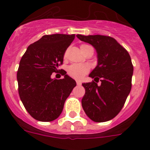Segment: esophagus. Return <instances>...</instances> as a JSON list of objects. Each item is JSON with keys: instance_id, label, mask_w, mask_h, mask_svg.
I'll return each instance as SVG.
<instances>
[{"instance_id": "1", "label": "esophagus", "mask_w": 150, "mask_h": 150, "mask_svg": "<svg viewBox=\"0 0 150 150\" xmlns=\"http://www.w3.org/2000/svg\"><path fill=\"white\" fill-rule=\"evenodd\" d=\"M76 85H77V86H81L82 83L80 81H76Z\"/></svg>"}]
</instances>
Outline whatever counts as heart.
I'll return each instance as SVG.
<instances>
[{"label": "heart", "instance_id": "obj_1", "mask_svg": "<svg viewBox=\"0 0 150 150\" xmlns=\"http://www.w3.org/2000/svg\"><path fill=\"white\" fill-rule=\"evenodd\" d=\"M88 46V45H82L80 50ZM89 71V66L86 64H72L67 67V74L71 77L75 79H82Z\"/></svg>", "mask_w": 150, "mask_h": 150}]
</instances>
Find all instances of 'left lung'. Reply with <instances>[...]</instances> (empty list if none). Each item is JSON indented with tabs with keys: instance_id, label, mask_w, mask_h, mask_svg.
<instances>
[{
	"instance_id": "left-lung-1",
	"label": "left lung",
	"mask_w": 150,
	"mask_h": 150,
	"mask_svg": "<svg viewBox=\"0 0 150 150\" xmlns=\"http://www.w3.org/2000/svg\"><path fill=\"white\" fill-rule=\"evenodd\" d=\"M95 49L97 66L88 76L95 82L83 83L82 106L90 120L104 122L120 112L132 88L134 67L126 50L114 38L103 35H76ZM102 83L98 86L99 79Z\"/></svg>"
}]
</instances>
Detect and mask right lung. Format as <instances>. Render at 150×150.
<instances>
[{
    "instance_id": "add662e5",
    "label": "right lung",
    "mask_w": 150,
    "mask_h": 150,
    "mask_svg": "<svg viewBox=\"0 0 150 150\" xmlns=\"http://www.w3.org/2000/svg\"><path fill=\"white\" fill-rule=\"evenodd\" d=\"M74 38V34L44 35L30 44L21 59L17 72L18 94L26 110L38 121L56 120L76 86L64 70H61L63 79L51 77L52 73L59 71Z\"/></svg>"
}]
</instances>
